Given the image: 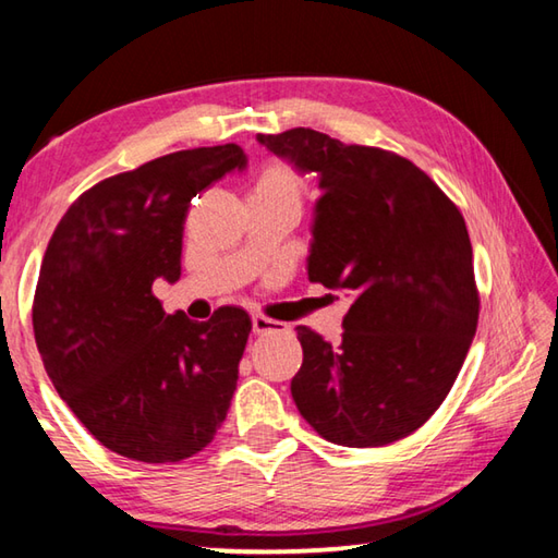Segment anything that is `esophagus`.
<instances>
[{
    "label": "esophagus",
    "mask_w": 558,
    "mask_h": 558,
    "mask_svg": "<svg viewBox=\"0 0 558 558\" xmlns=\"http://www.w3.org/2000/svg\"><path fill=\"white\" fill-rule=\"evenodd\" d=\"M278 329H282V325L276 323V319H268L263 315L253 317V332L256 335H270V332H278Z\"/></svg>",
    "instance_id": "1"
}]
</instances>
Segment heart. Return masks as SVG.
I'll list each match as a JSON object with an SVG mask.
<instances>
[{
  "instance_id": "heart-1",
  "label": "heart",
  "mask_w": 558,
  "mask_h": 558,
  "mask_svg": "<svg viewBox=\"0 0 558 558\" xmlns=\"http://www.w3.org/2000/svg\"><path fill=\"white\" fill-rule=\"evenodd\" d=\"M302 196H305V179L300 177L295 167L280 162V159H272L263 167L251 189L253 202L300 206Z\"/></svg>"
}]
</instances>
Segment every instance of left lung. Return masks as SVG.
<instances>
[{
    "label": "left lung",
    "mask_w": 558,
    "mask_h": 558,
    "mask_svg": "<svg viewBox=\"0 0 558 558\" xmlns=\"http://www.w3.org/2000/svg\"><path fill=\"white\" fill-rule=\"evenodd\" d=\"M258 143L319 177L307 276L354 300L339 344L298 327L300 415L347 448L411 436L456 384L477 329L465 219L423 169L386 149L310 128Z\"/></svg>",
    "instance_id": "1"
}]
</instances>
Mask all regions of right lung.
<instances>
[{"label": "right lung", "mask_w": 558, "mask_h": 558, "mask_svg": "<svg viewBox=\"0 0 558 558\" xmlns=\"http://www.w3.org/2000/svg\"><path fill=\"white\" fill-rule=\"evenodd\" d=\"M239 145L182 149L75 199L44 253L34 337L61 399L122 458L179 462L214 440L251 335L241 307L167 315L155 280L182 276L189 202L233 169Z\"/></svg>", "instance_id": "right-lung-1"}]
</instances>
